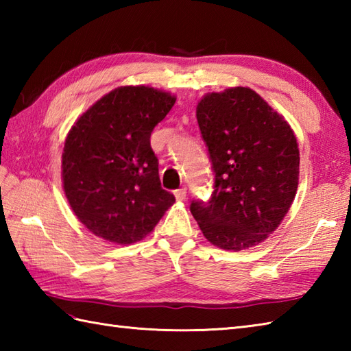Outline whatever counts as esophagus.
I'll list each match as a JSON object with an SVG mask.
<instances>
[{"instance_id": "34e87169", "label": "esophagus", "mask_w": 351, "mask_h": 351, "mask_svg": "<svg viewBox=\"0 0 351 351\" xmlns=\"http://www.w3.org/2000/svg\"><path fill=\"white\" fill-rule=\"evenodd\" d=\"M175 197L178 202H182V200H185V197H187V189L182 187L180 190H175Z\"/></svg>"}]
</instances>
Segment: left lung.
Masks as SVG:
<instances>
[{"label":"left lung","instance_id":"obj_1","mask_svg":"<svg viewBox=\"0 0 351 351\" xmlns=\"http://www.w3.org/2000/svg\"><path fill=\"white\" fill-rule=\"evenodd\" d=\"M196 117L215 171L213 199L190 210L215 247L240 252L265 241L299 187L300 152L285 117L250 87L210 92Z\"/></svg>","mask_w":351,"mask_h":351}]
</instances>
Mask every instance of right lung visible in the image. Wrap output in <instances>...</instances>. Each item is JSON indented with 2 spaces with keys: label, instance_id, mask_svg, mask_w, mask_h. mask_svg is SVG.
Masks as SVG:
<instances>
[{
  "label": "right lung",
  "instance_id": "1",
  "mask_svg": "<svg viewBox=\"0 0 351 351\" xmlns=\"http://www.w3.org/2000/svg\"><path fill=\"white\" fill-rule=\"evenodd\" d=\"M176 96L121 86L81 114L62 154L64 196L77 219L102 240L128 245L156 226L175 196L161 189L151 134Z\"/></svg>",
  "mask_w": 351,
  "mask_h": 351
}]
</instances>
